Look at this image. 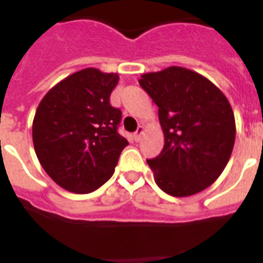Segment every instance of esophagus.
Returning a JSON list of instances; mask_svg holds the SVG:
<instances>
[{
	"label": "esophagus",
	"instance_id": "obj_1",
	"mask_svg": "<svg viewBox=\"0 0 263 263\" xmlns=\"http://www.w3.org/2000/svg\"><path fill=\"white\" fill-rule=\"evenodd\" d=\"M144 126H139V129H137V132H136V133H134V140H136V141H140V140H141V136H143L144 134Z\"/></svg>",
	"mask_w": 263,
	"mask_h": 263
}]
</instances>
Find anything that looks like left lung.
Instances as JSON below:
<instances>
[{
    "label": "left lung",
    "mask_w": 263,
    "mask_h": 263,
    "mask_svg": "<svg viewBox=\"0 0 263 263\" xmlns=\"http://www.w3.org/2000/svg\"><path fill=\"white\" fill-rule=\"evenodd\" d=\"M140 86L158 105L165 144L147 163L158 187L189 197L212 184L228 165L236 140L232 105L199 73L169 66L141 74Z\"/></svg>",
    "instance_id": "8db88e82"
}]
</instances>
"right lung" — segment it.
<instances>
[{
    "label": "right lung",
    "instance_id": "1",
    "mask_svg": "<svg viewBox=\"0 0 263 263\" xmlns=\"http://www.w3.org/2000/svg\"><path fill=\"white\" fill-rule=\"evenodd\" d=\"M118 73L86 68L57 83L33 119L41 166L65 190L87 194L110 179L127 140L118 133L122 112L110 105Z\"/></svg>",
    "mask_w": 263,
    "mask_h": 263
}]
</instances>
